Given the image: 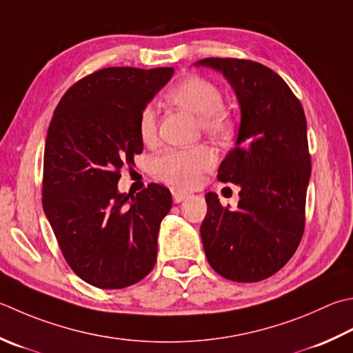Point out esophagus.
I'll return each mask as SVG.
<instances>
[{"label":"esophagus","instance_id":"34e87169","mask_svg":"<svg viewBox=\"0 0 353 353\" xmlns=\"http://www.w3.org/2000/svg\"><path fill=\"white\" fill-rule=\"evenodd\" d=\"M171 194H172V200H174L176 203H181L182 200H185L186 197L190 196L188 192L181 191V190H177V188H172V190H171Z\"/></svg>","mask_w":353,"mask_h":353}]
</instances>
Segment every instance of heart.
<instances>
[{
    "label": "heart",
    "instance_id": "obj_1",
    "mask_svg": "<svg viewBox=\"0 0 353 353\" xmlns=\"http://www.w3.org/2000/svg\"><path fill=\"white\" fill-rule=\"evenodd\" d=\"M168 99L176 105L199 114L200 127L214 139H226L232 130V116L222 105L223 94L214 82L191 74L170 88ZM139 134L143 142H153L157 134V114L145 105L139 114ZM216 163V153L206 145L192 148L168 150L153 161V172L159 181L177 188H192L200 176Z\"/></svg>",
    "mask_w": 353,
    "mask_h": 353
}]
</instances>
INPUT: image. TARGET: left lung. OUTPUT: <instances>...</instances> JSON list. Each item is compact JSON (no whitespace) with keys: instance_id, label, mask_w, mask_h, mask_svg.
<instances>
[{"instance_id":"1","label":"left lung","mask_w":353,"mask_h":353,"mask_svg":"<svg viewBox=\"0 0 353 353\" xmlns=\"http://www.w3.org/2000/svg\"><path fill=\"white\" fill-rule=\"evenodd\" d=\"M196 65L225 76L241 114L236 145L217 174L220 182L240 186V200L231 211L216 192L205 196L208 211L200 236L206 259L228 280H265L288 263L305 231L306 116L286 82L259 62L205 58Z\"/></svg>"}]
</instances>
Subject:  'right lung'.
<instances>
[{"mask_svg": "<svg viewBox=\"0 0 353 353\" xmlns=\"http://www.w3.org/2000/svg\"><path fill=\"white\" fill-rule=\"evenodd\" d=\"M172 73V67L102 68L68 88L53 113L43 208L68 266L92 286H131L156 263L171 192L150 183L133 196L119 192L117 182L123 165H133L143 150L142 108Z\"/></svg>", "mask_w": 353, "mask_h": 353, "instance_id": "obj_1", "label": "right lung"}]
</instances>
